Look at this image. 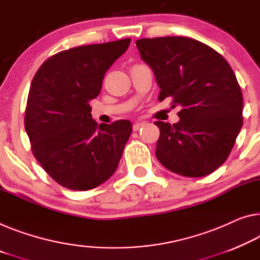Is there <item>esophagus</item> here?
<instances>
[{
    "label": "esophagus",
    "mask_w": 260,
    "mask_h": 260,
    "mask_svg": "<svg viewBox=\"0 0 260 260\" xmlns=\"http://www.w3.org/2000/svg\"><path fill=\"white\" fill-rule=\"evenodd\" d=\"M144 125V123H142V122H137V123H135V124L133 125V130L134 131H138L139 129H141V127Z\"/></svg>",
    "instance_id": "esophagus-1"
}]
</instances>
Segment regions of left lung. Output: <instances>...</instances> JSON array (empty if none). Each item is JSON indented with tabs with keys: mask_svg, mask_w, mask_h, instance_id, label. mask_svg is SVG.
I'll return each mask as SVG.
<instances>
[{
	"mask_svg": "<svg viewBox=\"0 0 260 260\" xmlns=\"http://www.w3.org/2000/svg\"><path fill=\"white\" fill-rule=\"evenodd\" d=\"M153 71L159 101L180 106L178 123L154 122L160 130L155 157L162 166L189 178L210 174L226 160L243 125V95L224 58L187 37L136 41Z\"/></svg>",
	"mask_w": 260,
	"mask_h": 260,
	"instance_id": "8db88e82",
	"label": "left lung"
}]
</instances>
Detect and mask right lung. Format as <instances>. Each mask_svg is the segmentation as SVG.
I'll return each mask as SVG.
<instances>
[{
	"label": "right lung",
	"instance_id": "1",
	"mask_svg": "<svg viewBox=\"0 0 260 260\" xmlns=\"http://www.w3.org/2000/svg\"><path fill=\"white\" fill-rule=\"evenodd\" d=\"M130 38L59 52L39 67L31 82L25 118L36 159L62 187L95 188L117 170L133 124H101L89 101L101 91L109 67L129 47Z\"/></svg>",
	"mask_w": 260,
	"mask_h": 260
}]
</instances>
